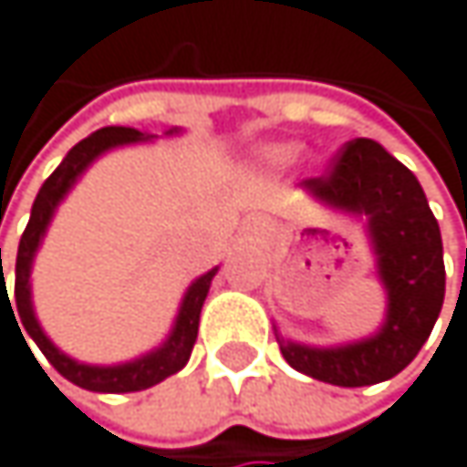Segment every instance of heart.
I'll return each mask as SVG.
<instances>
[{
	"label": "heart",
	"instance_id": "b5f03b06",
	"mask_svg": "<svg viewBox=\"0 0 467 467\" xmlns=\"http://www.w3.org/2000/svg\"><path fill=\"white\" fill-rule=\"evenodd\" d=\"M265 161H271V163H290V161H296V155H298V144H290V141H285V144H271V147H265Z\"/></svg>",
	"mask_w": 467,
	"mask_h": 467
}]
</instances>
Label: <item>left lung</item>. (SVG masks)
<instances>
[{
  "mask_svg": "<svg viewBox=\"0 0 467 467\" xmlns=\"http://www.w3.org/2000/svg\"><path fill=\"white\" fill-rule=\"evenodd\" d=\"M315 199L367 215L378 276L389 296L386 323L345 348H306L276 334L285 361L331 386L358 389L400 375L430 339L446 296L441 226L416 174L372 139L348 141L328 174L301 182Z\"/></svg>",
  "mask_w": 467,
  "mask_h": 467,
  "instance_id": "8db88e82",
  "label": "left lung"
}]
</instances>
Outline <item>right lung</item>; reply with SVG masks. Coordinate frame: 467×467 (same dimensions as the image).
Segmentation results:
<instances>
[{
    "label": "right lung",
    "instance_id": "obj_1",
    "mask_svg": "<svg viewBox=\"0 0 467 467\" xmlns=\"http://www.w3.org/2000/svg\"><path fill=\"white\" fill-rule=\"evenodd\" d=\"M177 130V128H174ZM169 130V133H174ZM147 139L141 130L136 128H122V125H109V128H100L95 130L92 136L81 139L67 155L65 161L54 169V174L43 182V188L37 191L35 196V204H32V215H29V223L21 235V244H18V257H16V304L10 306V298L5 296L7 287H5V276H2L0 287V306H10V315L19 317L16 326L21 323L24 331L35 339V345L40 348V353L48 358V364L62 375L67 378L70 383L87 389V391H100V394H128V391H141V389H150L161 380H166L169 375L180 372L188 358H191V350H193V342H196V331H199V312H202V304L207 298V290H210V282L215 276L218 268L207 271L204 276H199L182 304H180V312H177V320H174V328L169 334V339L136 358V361H128V364H117V367H89V364H78L73 361L70 356H65L62 350L54 348V342L43 334L37 317H35V309H32V290H29V274H32V260H35V252L46 235L48 229V221L57 210V204L65 199V193L70 191V185L78 180V174L98 158L103 155L106 150L111 147H119V144H130V141H141ZM0 271H2V249H0ZM21 331V328H18ZM24 337V334H21ZM26 342V339H24ZM29 348V345H26Z\"/></svg>",
    "mask_w": 467,
    "mask_h": 467
}]
</instances>
